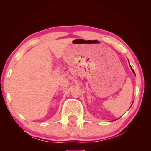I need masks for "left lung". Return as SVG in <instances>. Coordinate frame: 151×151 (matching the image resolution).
Returning <instances> with one entry per match:
<instances>
[{"mask_svg": "<svg viewBox=\"0 0 151 151\" xmlns=\"http://www.w3.org/2000/svg\"><path fill=\"white\" fill-rule=\"evenodd\" d=\"M131 70H132V71H133V73H134V74H135V71H133V69H132V67H131Z\"/></svg>", "mask_w": 151, "mask_h": 151, "instance_id": "obj_1", "label": "left lung"}]
</instances>
